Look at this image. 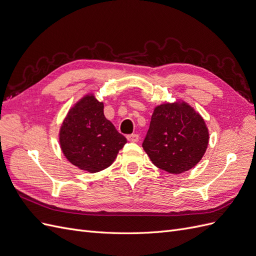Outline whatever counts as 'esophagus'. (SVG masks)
<instances>
[{
  "mask_svg": "<svg viewBox=\"0 0 256 256\" xmlns=\"http://www.w3.org/2000/svg\"><path fill=\"white\" fill-rule=\"evenodd\" d=\"M127 138H128V141L129 142H138V138H140V136H138V134H129V136H127Z\"/></svg>",
  "mask_w": 256,
  "mask_h": 256,
  "instance_id": "obj_1",
  "label": "esophagus"
}]
</instances>
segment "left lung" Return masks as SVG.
Instances as JSON below:
<instances>
[{
    "instance_id": "left-lung-1",
    "label": "left lung",
    "mask_w": 256,
    "mask_h": 256,
    "mask_svg": "<svg viewBox=\"0 0 256 256\" xmlns=\"http://www.w3.org/2000/svg\"><path fill=\"white\" fill-rule=\"evenodd\" d=\"M208 140L204 120L191 106L166 104L154 109L142 146L157 168L180 174L198 164Z\"/></svg>"
}]
</instances>
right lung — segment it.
<instances>
[{"instance_id": "obj_1", "label": "right lung", "mask_w": 256, "mask_h": 256, "mask_svg": "<svg viewBox=\"0 0 256 256\" xmlns=\"http://www.w3.org/2000/svg\"><path fill=\"white\" fill-rule=\"evenodd\" d=\"M60 142L65 157L74 166L96 173L113 164L127 138L104 118V104L90 95L68 112Z\"/></svg>"}]
</instances>
